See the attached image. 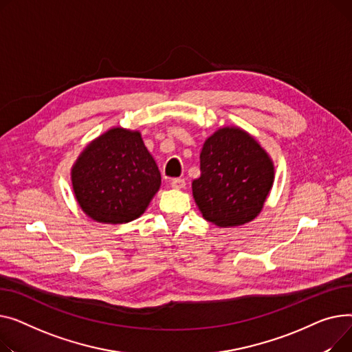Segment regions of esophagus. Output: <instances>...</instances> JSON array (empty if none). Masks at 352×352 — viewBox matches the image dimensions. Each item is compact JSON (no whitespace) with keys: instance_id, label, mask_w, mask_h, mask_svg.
<instances>
[{"instance_id":"obj_1","label":"esophagus","mask_w":352,"mask_h":352,"mask_svg":"<svg viewBox=\"0 0 352 352\" xmlns=\"http://www.w3.org/2000/svg\"><path fill=\"white\" fill-rule=\"evenodd\" d=\"M170 184H172V188H173L175 190H180V189H183L184 186H186V182H184L183 179H173Z\"/></svg>"}]
</instances>
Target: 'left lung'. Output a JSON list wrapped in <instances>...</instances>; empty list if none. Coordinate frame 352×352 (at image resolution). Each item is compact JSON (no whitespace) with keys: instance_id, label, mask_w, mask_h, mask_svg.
I'll return each mask as SVG.
<instances>
[{"instance_id":"1","label":"left lung","mask_w":352,"mask_h":352,"mask_svg":"<svg viewBox=\"0 0 352 352\" xmlns=\"http://www.w3.org/2000/svg\"><path fill=\"white\" fill-rule=\"evenodd\" d=\"M273 182V160L260 143L237 126H224L206 139L192 190L206 220L234 227L258 216Z\"/></svg>"}]
</instances>
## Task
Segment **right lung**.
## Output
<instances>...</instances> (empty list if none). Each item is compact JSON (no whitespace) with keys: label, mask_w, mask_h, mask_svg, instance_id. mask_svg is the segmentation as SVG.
Segmentation results:
<instances>
[{"label":"right lung","mask_w":352,"mask_h":352,"mask_svg":"<svg viewBox=\"0 0 352 352\" xmlns=\"http://www.w3.org/2000/svg\"><path fill=\"white\" fill-rule=\"evenodd\" d=\"M71 179L80 209L107 224L142 216L160 188V172L140 132L123 128L92 140L74 163Z\"/></svg>","instance_id":"add662e5"}]
</instances>
